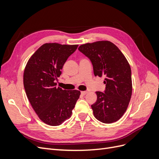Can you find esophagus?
<instances>
[{
    "mask_svg": "<svg viewBox=\"0 0 159 159\" xmlns=\"http://www.w3.org/2000/svg\"><path fill=\"white\" fill-rule=\"evenodd\" d=\"M87 93H88V91H81V93L82 94V95H85Z\"/></svg>",
    "mask_w": 159,
    "mask_h": 159,
    "instance_id": "34e87169",
    "label": "esophagus"
}]
</instances>
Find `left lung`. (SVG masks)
Masks as SVG:
<instances>
[{
    "mask_svg": "<svg viewBox=\"0 0 159 159\" xmlns=\"http://www.w3.org/2000/svg\"><path fill=\"white\" fill-rule=\"evenodd\" d=\"M78 50L91 60L95 76H105L104 93L96 91L97 101L91 105L95 117L104 123L118 121L126 111L132 95L131 70L126 57L107 40L87 43Z\"/></svg>",
    "mask_w": 159,
    "mask_h": 159,
    "instance_id": "1",
    "label": "left lung"
}]
</instances>
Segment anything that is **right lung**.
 I'll list each match as a JSON object with an SVG mask.
<instances>
[{
	"label": "right lung",
	"instance_id": "right-lung-1",
	"mask_svg": "<svg viewBox=\"0 0 159 159\" xmlns=\"http://www.w3.org/2000/svg\"><path fill=\"white\" fill-rule=\"evenodd\" d=\"M78 45L46 43L28 60L23 82L27 98L42 121L57 126L72 114L80 91L56 88L55 81L69 56Z\"/></svg>",
	"mask_w": 159,
	"mask_h": 159
}]
</instances>
